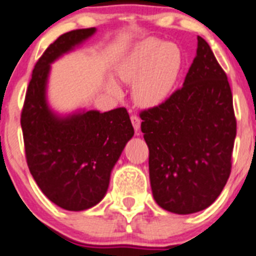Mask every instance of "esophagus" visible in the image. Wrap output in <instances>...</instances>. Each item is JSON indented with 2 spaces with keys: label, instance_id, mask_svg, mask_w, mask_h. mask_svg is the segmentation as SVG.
Here are the masks:
<instances>
[{
  "label": "esophagus",
  "instance_id": "obj_1",
  "mask_svg": "<svg viewBox=\"0 0 256 256\" xmlns=\"http://www.w3.org/2000/svg\"><path fill=\"white\" fill-rule=\"evenodd\" d=\"M131 122H132V126L134 128H135V131L138 132V131L140 130V124H142V120L139 118V116L132 114V116H131Z\"/></svg>",
  "mask_w": 256,
  "mask_h": 256
}]
</instances>
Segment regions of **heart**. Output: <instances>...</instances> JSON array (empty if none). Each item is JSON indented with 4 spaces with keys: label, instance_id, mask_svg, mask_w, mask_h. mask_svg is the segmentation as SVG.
Wrapping results in <instances>:
<instances>
[{
    "label": "heart",
    "instance_id": "b5f03b06",
    "mask_svg": "<svg viewBox=\"0 0 256 256\" xmlns=\"http://www.w3.org/2000/svg\"><path fill=\"white\" fill-rule=\"evenodd\" d=\"M182 68V52L174 42L146 40L139 44L117 66L118 77L134 83L132 97L140 106L162 104L173 90ZM114 93L118 92L111 84Z\"/></svg>",
    "mask_w": 256,
    "mask_h": 256
}]
</instances>
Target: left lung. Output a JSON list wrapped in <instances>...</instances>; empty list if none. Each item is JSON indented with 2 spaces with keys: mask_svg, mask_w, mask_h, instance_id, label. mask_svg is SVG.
Listing matches in <instances>:
<instances>
[{
  "mask_svg": "<svg viewBox=\"0 0 256 256\" xmlns=\"http://www.w3.org/2000/svg\"><path fill=\"white\" fill-rule=\"evenodd\" d=\"M183 87L140 112L154 200L178 214L214 204L231 173L236 118L228 76L204 39Z\"/></svg>",
  "mask_w": 256,
  "mask_h": 256,
  "instance_id": "obj_1",
  "label": "left lung"
}]
</instances>
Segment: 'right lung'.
Segmentation results:
<instances>
[{
    "label": "right lung",
    "instance_id": "add662e5",
    "mask_svg": "<svg viewBox=\"0 0 256 256\" xmlns=\"http://www.w3.org/2000/svg\"><path fill=\"white\" fill-rule=\"evenodd\" d=\"M96 32L78 28L60 35L32 70L21 112L28 166L42 192L68 211H83L104 197L112 168L134 128L125 107L101 114L58 116L46 102L50 64Z\"/></svg>",
    "mask_w": 256,
    "mask_h": 256
}]
</instances>
